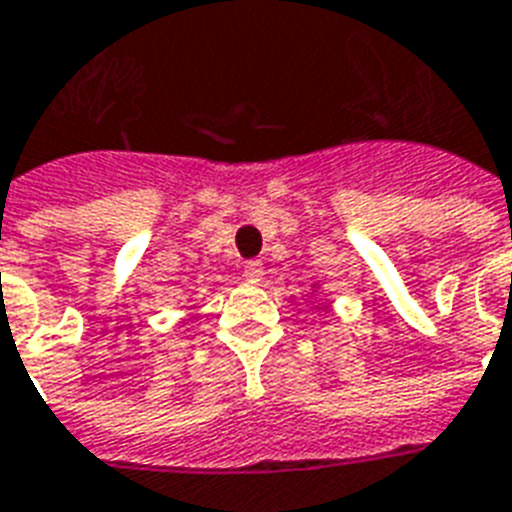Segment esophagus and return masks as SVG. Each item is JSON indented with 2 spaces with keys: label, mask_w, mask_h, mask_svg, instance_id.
I'll use <instances>...</instances> for the list:
<instances>
[{
  "label": "esophagus",
  "mask_w": 512,
  "mask_h": 512,
  "mask_svg": "<svg viewBox=\"0 0 512 512\" xmlns=\"http://www.w3.org/2000/svg\"><path fill=\"white\" fill-rule=\"evenodd\" d=\"M263 276H265V268L260 260H249V263L244 265V278H247V281H252V284L263 281Z\"/></svg>",
  "instance_id": "obj_1"
}]
</instances>
